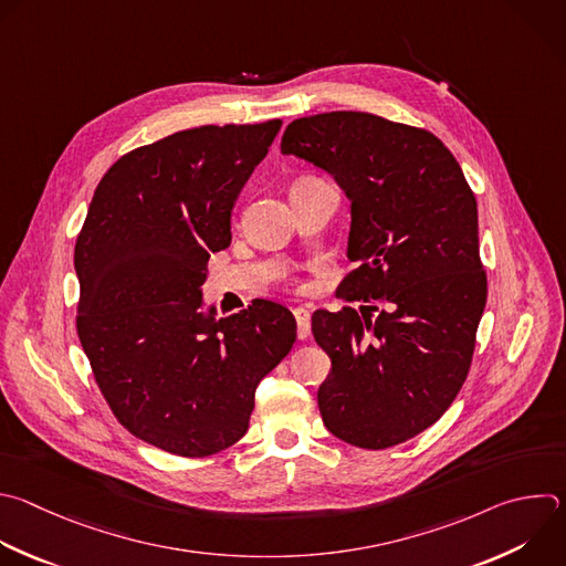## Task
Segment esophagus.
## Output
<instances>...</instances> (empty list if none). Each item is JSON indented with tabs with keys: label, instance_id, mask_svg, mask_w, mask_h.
<instances>
[{
	"label": "esophagus",
	"instance_id": "esophagus-1",
	"mask_svg": "<svg viewBox=\"0 0 566 566\" xmlns=\"http://www.w3.org/2000/svg\"><path fill=\"white\" fill-rule=\"evenodd\" d=\"M293 315L297 322V337L306 339L311 335V313L304 306H297V308H293Z\"/></svg>",
	"mask_w": 566,
	"mask_h": 566
}]
</instances>
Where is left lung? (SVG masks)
Masks as SVG:
<instances>
[{"label": "left lung", "mask_w": 566, "mask_h": 566, "mask_svg": "<svg viewBox=\"0 0 566 566\" xmlns=\"http://www.w3.org/2000/svg\"><path fill=\"white\" fill-rule=\"evenodd\" d=\"M280 146L326 170L350 200L355 269L337 291L368 302L311 317L331 357L322 422L359 449L407 442L442 418L471 366L486 304L475 198L433 133L370 113L300 117Z\"/></svg>", "instance_id": "obj_1"}]
</instances>
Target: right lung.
I'll list each match as a JSON object with an SVG mask.
<instances>
[{"label":"right lung","mask_w":566,"mask_h":566,"mask_svg":"<svg viewBox=\"0 0 566 566\" xmlns=\"http://www.w3.org/2000/svg\"><path fill=\"white\" fill-rule=\"evenodd\" d=\"M282 122L200 126L119 157L75 244L77 335L111 411L135 438L184 458L235 444L255 389L293 348L275 302L218 319L205 308L211 253Z\"/></svg>","instance_id":"1"}]
</instances>
